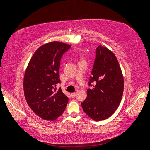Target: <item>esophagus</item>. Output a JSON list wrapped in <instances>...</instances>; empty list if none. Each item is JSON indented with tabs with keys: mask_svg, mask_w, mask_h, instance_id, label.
Returning <instances> with one entry per match:
<instances>
[{
	"mask_svg": "<svg viewBox=\"0 0 150 150\" xmlns=\"http://www.w3.org/2000/svg\"><path fill=\"white\" fill-rule=\"evenodd\" d=\"M75 96V93H71V97L72 98H74Z\"/></svg>",
	"mask_w": 150,
	"mask_h": 150,
	"instance_id": "1",
	"label": "esophagus"
}]
</instances>
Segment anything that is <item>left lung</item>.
<instances>
[{"label": "left lung", "instance_id": "1", "mask_svg": "<svg viewBox=\"0 0 150 150\" xmlns=\"http://www.w3.org/2000/svg\"><path fill=\"white\" fill-rule=\"evenodd\" d=\"M92 89L81 103L84 112L99 121L110 117L118 108L124 90V78L115 54L102 45L96 48V58L90 78Z\"/></svg>", "mask_w": 150, "mask_h": 150}]
</instances>
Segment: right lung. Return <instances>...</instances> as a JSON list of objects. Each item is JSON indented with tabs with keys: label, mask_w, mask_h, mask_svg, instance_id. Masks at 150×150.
Masks as SVG:
<instances>
[{
	"label": "right lung",
	"mask_w": 150,
	"mask_h": 150,
	"mask_svg": "<svg viewBox=\"0 0 150 150\" xmlns=\"http://www.w3.org/2000/svg\"><path fill=\"white\" fill-rule=\"evenodd\" d=\"M71 47L58 41L44 44L35 52L27 66L23 81L24 96L32 110L44 120H56L69 100L56 85L60 82L62 56Z\"/></svg>",
	"instance_id": "right-lung-1"
}]
</instances>
